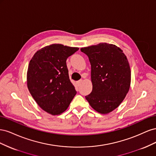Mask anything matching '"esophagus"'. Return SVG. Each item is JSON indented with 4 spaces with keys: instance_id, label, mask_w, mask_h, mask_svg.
Instances as JSON below:
<instances>
[{
    "instance_id": "34e87169",
    "label": "esophagus",
    "mask_w": 156,
    "mask_h": 156,
    "mask_svg": "<svg viewBox=\"0 0 156 156\" xmlns=\"http://www.w3.org/2000/svg\"><path fill=\"white\" fill-rule=\"evenodd\" d=\"M82 83H83V80H82V79H80L79 81H77V85H78V86H79L80 84H81Z\"/></svg>"
}]
</instances>
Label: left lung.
Instances as JSON below:
<instances>
[{
	"label": "left lung",
	"instance_id": "left-lung-1",
	"mask_svg": "<svg viewBox=\"0 0 156 156\" xmlns=\"http://www.w3.org/2000/svg\"><path fill=\"white\" fill-rule=\"evenodd\" d=\"M81 51L91 65L92 90L85 98L94 110L107 114L120 105L129 91L128 60L123 51L112 44L101 43Z\"/></svg>",
	"mask_w": 156,
	"mask_h": 156
}]
</instances>
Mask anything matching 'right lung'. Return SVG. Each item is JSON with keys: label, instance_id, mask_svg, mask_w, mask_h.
Wrapping results in <instances>:
<instances>
[{"label": "right lung", "instance_id": "1", "mask_svg": "<svg viewBox=\"0 0 156 156\" xmlns=\"http://www.w3.org/2000/svg\"><path fill=\"white\" fill-rule=\"evenodd\" d=\"M78 50L53 44L37 51L30 61L28 88L37 105L52 115L66 110L77 94L69 80L66 60Z\"/></svg>", "mask_w": 156, "mask_h": 156}]
</instances>
